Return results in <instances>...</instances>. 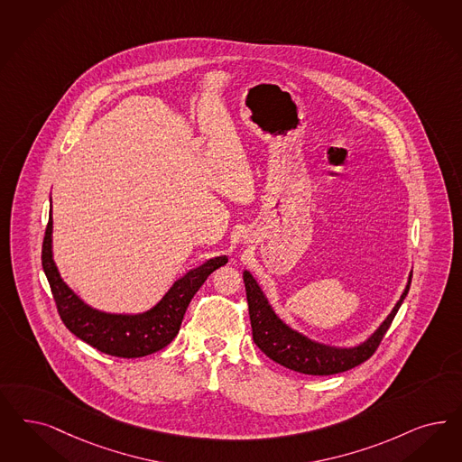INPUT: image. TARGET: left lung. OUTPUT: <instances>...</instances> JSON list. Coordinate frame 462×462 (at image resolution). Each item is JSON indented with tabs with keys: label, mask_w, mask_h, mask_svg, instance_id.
I'll return each instance as SVG.
<instances>
[{
	"label": "left lung",
	"mask_w": 462,
	"mask_h": 462,
	"mask_svg": "<svg viewBox=\"0 0 462 462\" xmlns=\"http://www.w3.org/2000/svg\"><path fill=\"white\" fill-rule=\"evenodd\" d=\"M242 276H244L247 303H249L253 337L259 350L263 351L266 356H270L273 362L287 366L290 370L307 374V375H333L364 364L374 355V351L377 350L393 319L396 318L401 303L410 291L413 271H410L406 287L402 290L396 305L393 307V310L382 320L381 326L362 343L353 346H336V345L320 343L293 329L288 322L276 314L264 290L257 283L254 274L249 270H244Z\"/></svg>",
	"instance_id": "obj_1"
}]
</instances>
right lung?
Here are the masks:
<instances>
[{"label":"right lung","mask_w":462,"mask_h":462,"mask_svg":"<svg viewBox=\"0 0 462 462\" xmlns=\"http://www.w3.org/2000/svg\"><path fill=\"white\" fill-rule=\"evenodd\" d=\"M226 263V255H217L186 271L162 295L159 302L143 312H109L85 302L64 282L52 253V209L42 244V268L64 326L90 346L121 358H140L165 348L179 333L186 309L196 291L213 271Z\"/></svg>","instance_id":"1"}]
</instances>
